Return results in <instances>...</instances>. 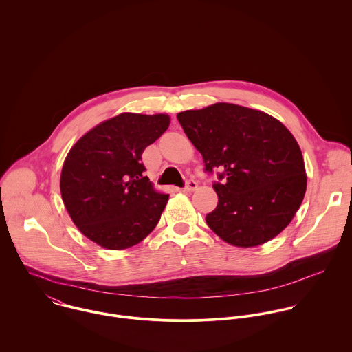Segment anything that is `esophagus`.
<instances>
[{"mask_svg":"<svg viewBox=\"0 0 352 352\" xmlns=\"http://www.w3.org/2000/svg\"><path fill=\"white\" fill-rule=\"evenodd\" d=\"M198 188V183L195 182V180H188L187 183H186V187H184V190L187 191V192H192V191H195Z\"/></svg>","mask_w":352,"mask_h":352,"instance_id":"esophagus-1","label":"esophagus"}]
</instances>
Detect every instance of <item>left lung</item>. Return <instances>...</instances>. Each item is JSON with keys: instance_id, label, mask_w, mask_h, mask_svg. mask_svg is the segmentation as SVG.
<instances>
[{"instance_id": "8db88e82", "label": "left lung", "mask_w": 352, "mask_h": 352, "mask_svg": "<svg viewBox=\"0 0 352 352\" xmlns=\"http://www.w3.org/2000/svg\"><path fill=\"white\" fill-rule=\"evenodd\" d=\"M207 173L218 204L208 228L223 241L257 247L278 236L293 219L306 191L301 149L275 118L247 107L217 102L177 113Z\"/></svg>"}]
</instances>
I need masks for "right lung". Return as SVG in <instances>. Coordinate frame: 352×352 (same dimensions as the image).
<instances>
[{
    "mask_svg": "<svg viewBox=\"0 0 352 352\" xmlns=\"http://www.w3.org/2000/svg\"><path fill=\"white\" fill-rule=\"evenodd\" d=\"M168 127V115L126 112L88 131L69 151L62 201L80 232L102 248H130L158 223L169 195L154 191L142 153Z\"/></svg>",
    "mask_w": 352,
    "mask_h": 352,
    "instance_id": "obj_1",
    "label": "right lung"
}]
</instances>
